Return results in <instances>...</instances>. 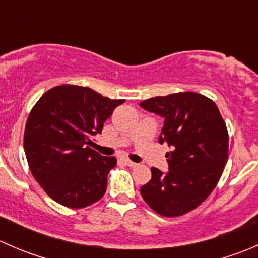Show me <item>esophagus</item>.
Segmentation results:
<instances>
[{"mask_svg":"<svg viewBox=\"0 0 258 258\" xmlns=\"http://www.w3.org/2000/svg\"><path fill=\"white\" fill-rule=\"evenodd\" d=\"M122 161H123V163H124V165H126V166H128V167H132V168H134V167H137V166H139V165H137V163L132 162V161L127 160V158H123V160H122Z\"/></svg>","mask_w":258,"mask_h":258,"instance_id":"1","label":"esophagus"}]
</instances>
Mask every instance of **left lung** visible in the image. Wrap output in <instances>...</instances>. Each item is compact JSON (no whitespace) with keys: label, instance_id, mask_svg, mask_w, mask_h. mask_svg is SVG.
Segmentation results:
<instances>
[{"label":"left lung","instance_id":"1","mask_svg":"<svg viewBox=\"0 0 258 258\" xmlns=\"http://www.w3.org/2000/svg\"><path fill=\"white\" fill-rule=\"evenodd\" d=\"M140 106L165 119L158 142L172 150L166 153L168 171L151 168L142 197L160 215H184L209 197L222 175L228 158L226 123L215 102L196 92L158 96Z\"/></svg>","mask_w":258,"mask_h":258}]
</instances>
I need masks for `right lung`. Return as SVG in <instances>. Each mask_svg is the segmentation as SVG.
Masks as SVG:
<instances>
[{
    "mask_svg": "<svg viewBox=\"0 0 258 258\" xmlns=\"http://www.w3.org/2000/svg\"><path fill=\"white\" fill-rule=\"evenodd\" d=\"M124 100H110L88 87L62 85L43 93L28 116L23 137L33 177L62 206L83 209L107 188L116 158L90 148Z\"/></svg>",
    "mask_w": 258,
    "mask_h": 258,
    "instance_id": "obj_1",
    "label": "right lung"
}]
</instances>
